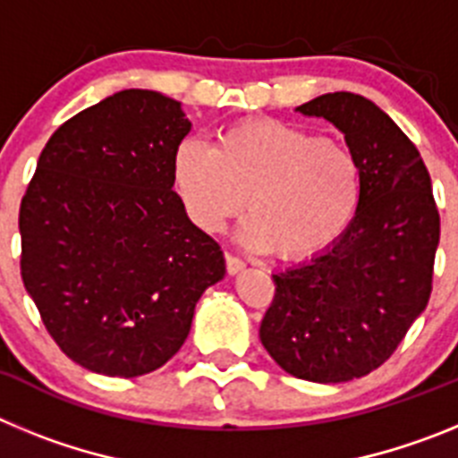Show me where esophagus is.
<instances>
[{"label":"esophagus","mask_w":458,"mask_h":458,"mask_svg":"<svg viewBox=\"0 0 458 458\" xmlns=\"http://www.w3.org/2000/svg\"><path fill=\"white\" fill-rule=\"evenodd\" d=\"M242 268H245V261H242V259L233 257V254H226V273L238 275Z\"/></svg>","instance_id":"obj_1"}]
</instances>
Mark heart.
Here are the masks:
<instances>
[{"instance_id":"heart-1","label":"heart","mask_w":458,"mask_h":458,"mask_svg":"<svg viewBox=\"0 0 458 458\" xmlns=\"http://www.w3.org/2000/svg\"><path fill=\"white\" fill-rule=\"evenodd\" d=\"M172 176L190 220L217 233L242 204L238 238L254 252L298 261L327 248L360 204V165L337 141L277 119L229 125L208 147L181 141Z\"/></svg>"}]
</instances>
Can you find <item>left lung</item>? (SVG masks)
Returning <instances> with one entry per match:
<instances>
[{"instance_id": "obj_1", "label": "left lung", "mask_w": 458, "mask_h": 458, "mask_svg": "<svg viewBox=\"0 0 458 458\" xmlns=\"http://www.w3.org/2000/svg\"><path fill=\"white\" fill-rule=\"evenodd\" d=\"M295 112L344 132L362 190L333 245L273 275L259 337L286 374L344 383L378 369L427 307L440 216L422 156L378 105L335 91Z\"/></svg>"}]
</instances>
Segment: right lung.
I'll return each instance as SVG.
<instances>
[{
    "label": "right lung",
    "instance_id": "1",
    "mask_svg": "<svg viewBox=\"0 0 458 458\" xmlns=\"http://www.w3.org/2000/svg\"><path fill=\"white\" fill-rule=\"evenodd\" d=\"M192 123L179 100L125 89L59 125L20 204L27 293L56 346L103 376L179 353L225 257L174 192Z\"/></svg>",
    "mask_w": 458,
    "mask_h": 458
}]
</instances>
